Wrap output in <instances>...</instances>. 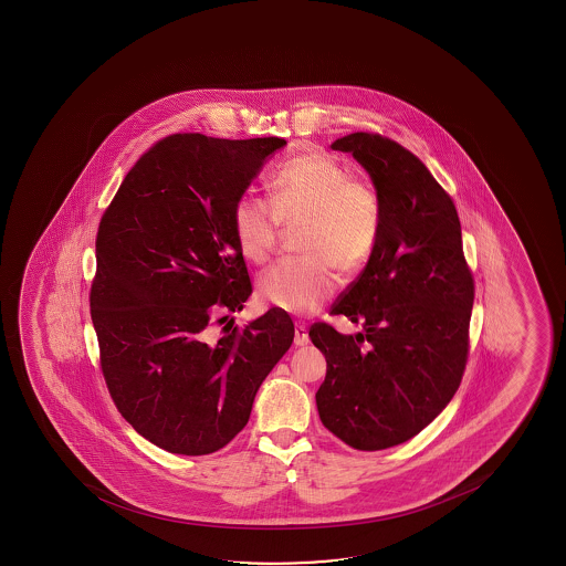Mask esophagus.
Wrapping results in <instances>:
<instances>
[{
	"label": "esophagus",
	"instance_id": "esophagus-1",
	"mask_svg": "<svg viewBox=\"0 0 566 566\" xmlns=\"http://www.w3.org/2000/svg\"><path fill=\"white\" fill-rule=\"evenodd\" d=\"M307 342H310V336H307L306 325L296 323V326H294V345L302 347V345H307Z\"/></svg>",
	"mask_w": 566,
	"mask_h": 566
}]
</instances>
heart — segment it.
<instances>
[{
	"label": "heart",
	"mask_w": 566,
	"mask_h": 566,
	"mask_svg": "<svg viewBox=\"0 0 566 566\" xmlns=\"http://www.w3.org/2000/svg\"><path fill=\"white\" fill-rule=\"evenodd\" d=\"M234 234L249 262L264 264L280 245L281 227H300L304 259L268 270L260 298L296 315H310L331 298L336 270L357 275L370 262L384 232V202L376 187L352 177L336 158L310 150L289 158L270 181V206L254 196L235 202Z\"/></svg>",
	"instance_id": "1"
}]
</instances>
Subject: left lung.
<instances>
[{
    "mask_svg": "<svg viewBox=\"0 0 566 566\" xmlns=\"http://www.w3.org/2000/svg\"><path fill=\"white\" fill-rule=\"evenodd\" d=\"M332 149L352 153L384 202V232L363 273L332 306L363 326L310 328L326 358L315 400L342 442L377 451L408 442L442 413L461 385L474 277L462 253L455 203L413 153L355 132Z\"/></svg>",
    "mask_w": 566,
    "mask_h": 566,
    "instance_id": "left-lung-1",
    "label": "left lung"
}]
</instances>
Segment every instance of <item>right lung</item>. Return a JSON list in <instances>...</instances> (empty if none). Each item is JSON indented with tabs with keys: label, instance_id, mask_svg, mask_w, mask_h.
Segmentation results:
<instances>
[{
	"label": "right lung",
	"instance_id": "1",
	"mask_svg": "<svg viewBox=\"0 0 566 566\" xmlns=\"http://www.w3.org/2000/svg\"><path fill=\"white\" fill-rule=\"evenodd\" d=\"M281 137L174 134L124 177L96 235L91 315L111 398L136 432L177 455H209L248 424L254 395L293 344L272 307L230 318L253 293L234 206Z\"/></svg>",
	"mask_w": 566,
	"mask_h": 566
}]
</instances>
